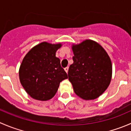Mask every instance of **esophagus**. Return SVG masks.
I'll use <instances>...</instances> for the list:
<instances>
[{
  "instance_id": "34e87169",
  "label": "esophagus",
  "mask_w": 131,
  "mask_h": 131,
  "mask_svg": "<svg viewBox=\"0 0 131 131\" xmlns=\"http://www.w3.org/2000/svg\"><path fill=\"white\" fill-rule=\"evenodd\" d=\"M64 70H65V72H67V73H68V67H67L64 68Z\"/></svg>"
}]
</instances>
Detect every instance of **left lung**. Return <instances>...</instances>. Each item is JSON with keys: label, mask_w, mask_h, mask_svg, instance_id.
Returning a JSON list of instances; mask_svg holds the SVG:
<instances>
[{"label": "left lung", "mask_w": 131, "mask_h": 131, "mask_svg": "<svg viewBox=\"0 0 131 131\" xmlns=\"http://www.w3.org/2000/svg\"><path fill=\"white\" fill-rule=\"evenodd\" d=\"M73 63L68 70V79L75 93L84 100H94L110 83L112 65L103 48L91 40L72 46Z\"/></svg>", "instance_id": "obj_1"}]
</instances>
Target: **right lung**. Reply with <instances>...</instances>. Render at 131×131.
<instances>
[{
    "mask_svg": "<svg viewBox=\"0 0 131 131\" xmlns=\"http://www.w3.org/2000/svg\"><path fill=\"white\" fill-rule=\"evenodd\" d=\"M61 45L43 42L33 47L23 58L19 71L20 82L35 100L46 101L57 92L59 84L68 78L56 52Z\"/></svg>",
    "mask_w": 131,
    "mask_h": 131,
    "instance_id": "obj_1",
    "label": "right lung"
}]
</instances>
